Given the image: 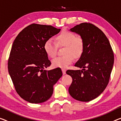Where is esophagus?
I'll list each match as a JSON object with an SVG mask.
<instances>
[{
    "mask_svg": "<svg viewBox=\"0 0 121 121\" xmlns=\"http://www.w3.org/2000/svg\"><path fill=\"white\" fill-rule=\"evenodd\" d=\"M62 72H63V75H65L66 73V70L64 69H62Z\"/></svg>",
    "mask_w": 121,
    "mask_h": 121,
    "instance_id": "esophagus-1",
    "label": "esophagus"
}]
</instances>
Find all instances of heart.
Listing matches in <instances>:
<instances>
[{
  "mask_svg": "<svg viewBox=\"0 0 121 121\" xmlns=\"http://www.w3.org/2000/svg\"><path fill=\"white\" fill-rule=\"evenodd\" d=\"M56 44L50 39L44 44V50L50 58H54L57 54V46H65L64 56L58 57L52 61L55 68H65L73 62V57L79 58L84 50V42L81 37H77L75 33L68 31H63L55 38ZM57 45L56 46V45Z\"/></svg>",
  "mask_w": 121,
  "mask_h": 121,
  "instance_id": "obj_1",
  "label": "heart"
}]
</instances>
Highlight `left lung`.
Segmentation results:
<instances>
[{
  "instance_id": "obj_1",
  "label": "left lung",
  "mask_w": 121,
  "mask_h": 121,
  "mask_svg": "<svg viewBox=\"0 0 121 121\" xmlns=\"http://www.w3.org/2000/svg\"><path fill=\"white\" fill-rule=\"evenodd\" d=\"M84 42L82 55L75 66L82 70H68L72 78L69 92L74 99L89 102L101 95L108 84L114 62L110 42L101 30L94 24L83 23L70 29Z\"/></svg>"
}]
</instances>
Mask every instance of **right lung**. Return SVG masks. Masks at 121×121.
I'll return each instance as SVG.
<instances>
[{
  "label": "right lung",
  "instance_id": "right-lung-1",
  "mask_svg": "<svg viewBox=\"0 0 121 121\" xmlns=\"http://www.w3.org/2000/svg\"><path fill=\"white\" fill-rule=\"evenodd\" d=\"M60 31L51 25L32 24L18 35L12 44L8 60L9 74L16 92L30 103L49 99L53 85L63 75L59 68L44 70L51 65L44 44Z\"/></svg>",
  "mask_w": 121,
  "mask_h": 121
}]
</instances>
